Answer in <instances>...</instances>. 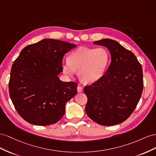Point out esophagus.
<instances>
[{
    "mask_svg": "<svg viewBox=\"0 0 156 156\" xmlns=\"http://www.w3.org/2000/svg\"><path fill=\"white\" fill-rule=\"evenodd\" d=\"M77 91L78 93H81L83 91V88L82 87V86L80 85H78L77 86Z\"/></svg>",
    "mask_w": 156,
    "mask_h": 156,
    "instance_id": "esophagus-1",
    "label": "esophagus"
}]
</instances>
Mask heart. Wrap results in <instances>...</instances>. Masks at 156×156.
<instances>
[{
	"instance_id": "b5f03b06",
	"label": "heart",
	"mask_w": 156,
	"mask_h": 156,
	"mask_svg": "<svg viewBox=\"0 0 156 156\" xmlns=\"http://www.w3.org/2000/svg\"><path fill=\"white\" fill-rule=\"evenodd\" d=\"M109 61V53L106 48L80 47L68 57V62L62 65L63 73L73 76L78 71V77L85 83H92L103 76Z\"/></svg>"
}]
</instances>
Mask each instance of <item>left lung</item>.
Wrapping results in <instances>:
<instances>
[{
	"label": "left lung",
	"mask_w": 156,
	"mask_h": 156,
	"mask_svg": "<svg viewBox=\"0 0 156 156\" xmlns=\"http://www.w3.org/2000/svg\"><path fill=\"white\" fill-rule=\"evenodd\" d=\"M93 44L107 48L112 61L97 81L84 87L87 97L85 110L99 125L114 126L130 116L140 99L144 86L142 65L134 53L114 40Z\"/></svg>",
	"instance_id": "left-lung-1"
}]
</instances>
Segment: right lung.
I'll return each mask as SVG.
<instances>
[{
    "label": "right lung",
    "instance_id": "1",
    "mask_svg": "<svg viewBox=\"0 0 156 156\" xmlns=\"http://www.w3.org/2000/svg\"><path fill=\"white\" fill-rule=\"evenodd\" d=\"M75 44L44 39L21 50L11 69L9 93L17 112L29 123L49 126L63 116L66 102L77 93L78 83L57 76L66 52Z\"/></svg>",
    "mask_w": 156,
    "mask_h": 156
}]
</instances>
